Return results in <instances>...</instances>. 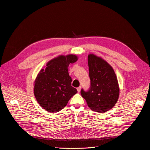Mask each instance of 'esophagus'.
<instances>
[{
  "mask_svg": "<svg viewBox=\"0 0 150 150\" xmlns=\"http://www.w3.org/2000/svg\"><path fill=\"white\" fill-rule=\"evenodd\" d=\"M81 87H78V88H77V91H78V93H79V92H80V91H81Z\"/></svg>",
  "mask_w": 150,
  "mask_h": 150,
  "instance_id": "obj_1",
  "label": "esophagus"
}]
</instances>
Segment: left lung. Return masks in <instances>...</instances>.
<instances>
[{"instance_id": "left-lung-1", "label": "left lung", "mask_w": 150, "mask_h": 150, "mask_svg": "<svg viewBox=\"0 0 150 150\" xmlns=\"http://www.w3.org/2000/svg\"><path fill=\"white\" fill-rule=\"evenodd\" d=\"M90 87L81 90L89 108L94 112L103 113L111 109L116 103L119 88L112 67L101 58L93 54L88 56Z\"/></svg>"}]
</instances>
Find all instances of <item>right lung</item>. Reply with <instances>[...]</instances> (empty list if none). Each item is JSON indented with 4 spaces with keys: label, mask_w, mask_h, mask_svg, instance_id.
Wrapping results in <instances>:
<instances>
[{
    "label": "right lung",
    "mask_w": 150,
    "mask_h": 150,
    "mask_svg": "<svg viewBox=\"0 0 150 150\" xmlns=\"http://www.w3.org/2000/svg\"><path fill=\"white\" fill-rule=\"evenodd\" d=\"M77 60V56L73 54L60 56L49 61L38 74L34 83V96L39 104L47 112H59L77 93L71 85L72 78L68 69L70 63Z\"/></svg>",
    "instance_id": "obj_1"
}]
</instances>
